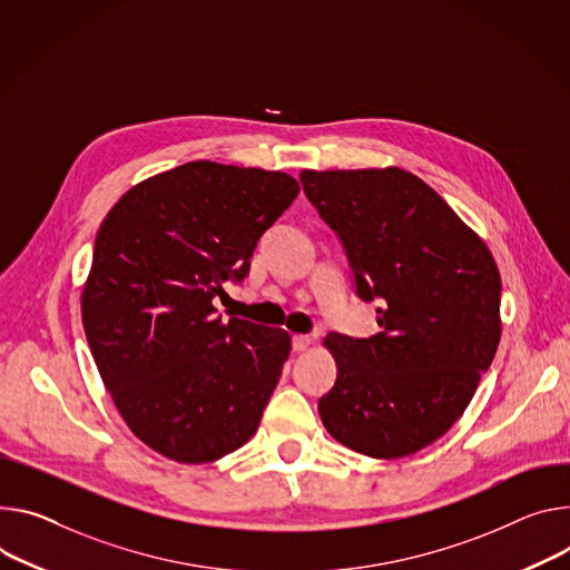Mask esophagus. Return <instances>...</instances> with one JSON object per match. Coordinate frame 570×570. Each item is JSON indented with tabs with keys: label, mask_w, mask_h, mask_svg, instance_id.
<instances>
[{
	"label": "esophagus",
	"mask_w": 570,
	"mask_h": 570,
	"mask_svg": "<svg viewBox=\"0 0 570 570\" xmlns=\"http://www.w3.org/2000/svg\"><path fill=\"white\" fill-rule=\"evenodd\" d=\"M291 343H293V350H295V352H304V350L312 347V343H314V341L308 338V336H304V334H295Z\"/></svg>",
	"instance_id": "34e87169"
}]
</instances>
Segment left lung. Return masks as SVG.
Returning <instances> with one entry per match:
<instances>
[{
	"label": "left lung",
	"instance_id": "1",
	"mask_svg": "<svg viewBox=\"0 0 570 570\" xmlns=\"http://www.w3.org/2000/svg\"><path fill=\"white\" fill-rule=\"evenodd\" d=\"M338 234L356 295L377 299L380 334H330L336 382L318 400L325 430L373 459L441 439L473 400L500 343V273L487 243L402 168L302 170Z\"/></svg>",
	"mask_w": 570,
	"mask_h": 570
}]
</instances>
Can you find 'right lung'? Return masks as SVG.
I'll list each match as a JSON object with an SVG mask.
<instances>
[{
    "instance_id": "1",
    "label": "right lung",
    "mask_w": 570,
    "mask_h": 570,
    "mask_svg": "<svg viewBox=\"0 0 570 570\" xmlns=\"http://www.w3.org/2000/svg\"><path fill=\"white\" fill-rule=\"evenodd\" d=\"M279 170L190 161L129 188L99 225L83 332L127 428L179 463L245 445L279 382L291 336L216 316L264 232L297 197Z\"/></svg>"
}]
</instances>
